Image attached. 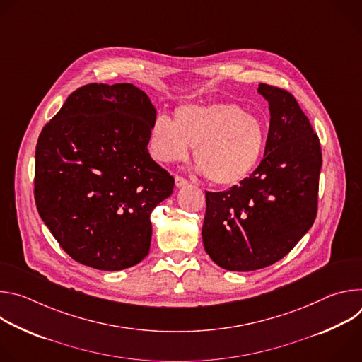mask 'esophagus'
I'll return each mask as SVG.
<instances>
[{
    "label": "esophagus",
    "instance_id": "34e87169",
    "mask_svg": "<svg viewBox=\"0 0 362 362\" xmlns=\"http://www.w3.org/2000/svg\"><path fill=\"white\" fill-rule=\"evenodd\" d=\"M175 183H176V187H183V186L189 185L187 179H185L183 176H179V175L175 176Z\"/></svg>",
    "mask_w": 362,
    "mask_h": 362
}]
</instances>
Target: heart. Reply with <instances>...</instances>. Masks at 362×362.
I'll return each mask as SVG.
<instances>
[{"label":"heart","instance_id":"1","mask_svg":"<svg viewBox=\"0 0 362 362\" xmlns=\"http://www.w3.org/2000/svg\"><path fill=\"white\" fill-rule=\"evenodd\" d=\"M268 140L265 122L235 103L185 105L173 122L159 116L148 137L151 156L162 163L182 162L194 147V162L215 185L230 186L261 162Z\"/></svg>","mask_w":362,"mask_h":362}]
</instances>
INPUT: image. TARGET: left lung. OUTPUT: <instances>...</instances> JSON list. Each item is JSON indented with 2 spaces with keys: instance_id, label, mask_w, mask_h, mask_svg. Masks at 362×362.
Masks as SVG:
<instances>
[{
  "instance_id": "left-lung-1",
  "label": "left lung",
  "mask_w": 362,
  "mask_h": 362,
  "mask_svg": "<svg viewBox=\"0 0 362 362\" xmlns=\"http://www.w3.org/2000/svg\"><path fill=\"white\" fill-rule=\"evenodd\" d=\"M271 123L264 159L225 192H206L204 250L223 269L267 268L311 229L318 211L322 153L318 134L285 88L259 84Z\"/></svg>"
}]
</instances>
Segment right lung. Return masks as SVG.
<instances>
[{
	"instance_id": "1",
	"label": "right lung",
	"mask_w": 362,
	"mask_h": 362,
	"mask_svg": "<svg viewBox=\"0 0 362 362\" xmlns=\"http://www.w3.org/2000/svg\"><path fill=\"white\" fill-rule=\"evenodd\" d=\"M156 110L133 84H86L41 130L37 211L67 255L122 271L148 253L150 214L175 179L147 151Z\"/></svg>"
}]
</instances>
